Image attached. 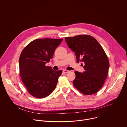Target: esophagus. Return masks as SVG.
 Listing matches in <instances>:
<instances>
[{
	"instance_id": "obj_1",
	"label": "esophagus",
	"mask_w": 127,
	"mask_h": 127,
	"mask_svg": "<svg viewBox=\"0 0 127 127\" xmlns=\"http://www.w3.org/2000/svg\"><path fill=\"white\" fill-rule=\"evenodd\" d=\"M63 72L64 73H67L69 72V71L66 70V69H64V70H63Z\"/></svg>"
}]
</instances>
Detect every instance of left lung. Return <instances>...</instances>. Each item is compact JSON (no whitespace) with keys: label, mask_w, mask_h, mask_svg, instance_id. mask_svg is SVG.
Returning a JSON list of instances; mask_svg holds the SVG:
<instances>
[{"label":"left lung","mask_w":127,"mask_h":127,"mask_svg":"<svg viewBox=\"0 0 127 127\" xmlns=\"http://www.w3.org/2000/svg\"><path fill=\"white\" fill-rule=\"evenodd\" d=\"M68 47L75 52L77 62L85 64V71H75L74 87L82 93L95 94L103 86L107 77L109 63L101 45L93 36L80 35L65 38Z\"/></svg>","instance_id":"obj_1"}]
</instances>
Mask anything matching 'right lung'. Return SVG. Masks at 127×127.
<instances>
[{
	"label": "right lung",
	"mask_w": 127,
	"mask_h": 127,
	"mask_svg": "<svg viewBox=\"0 0 127 127\" xmlns=\"http://www.w3.org/2000/svg\"><path fill=\"white\" fill-rule=\"evenodd\" d=\"M62 38L36 39L22 51L19 59L20 75L28 92L37 98L49 96L54 91L62 70L45 66L61 44Z\"/></svg>",
	"instance_id": "right-lung-1"
}]
</instances>
